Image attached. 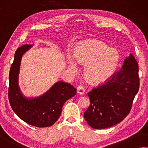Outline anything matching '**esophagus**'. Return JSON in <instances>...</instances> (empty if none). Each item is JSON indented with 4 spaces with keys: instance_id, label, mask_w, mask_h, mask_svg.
Here are the masks:
<instances>
[{
    "instance_id": "1",
    "label": "esophagus",
    "mask_w": 148,
    "mask_h": 148,
    "mask_svg": "<svg viewBox=\"0 0 148 148\" xmlns=\"http://www.w3.org/2000/svg\"><path fill=\"white\" fill-rule=\"evenodd\" d=\"M77 93L80 94V95H82L85 92V90L83 86H79L77 88Z\"/></svg>"
}]
</instances>
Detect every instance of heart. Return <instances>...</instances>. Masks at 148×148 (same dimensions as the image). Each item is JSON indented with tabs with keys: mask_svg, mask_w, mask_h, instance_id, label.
Listing matches in <instances>:
<instances>
[{
	"mask_svg": "<svg viewBox=\"0 0 148 148\" xmlns=\"http://www.w3.org/2000/svg\"><path fill=\"white\" fill-rule=\"evenodd\" d=\"M73 56L69 57L68 59L69 67L76 69V61L85 64L84 76L88 82L93 84H100L110 79L115 71L120 59L115 49L97 39L79 43L74 49Z\"/></svg>",
	"mask_w": 148,
	"mask_h": 148,
	"instance_id": "1",
	"label": "heart"
}]
</instances>
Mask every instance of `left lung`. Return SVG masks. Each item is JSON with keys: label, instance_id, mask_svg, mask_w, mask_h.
<instances>
[{"label": "left lung", "instance_id": "obj_1", "mask_svg": "<svg viewBox=\"0 0 148 148\" xmlns=\"http://www.w3.org/2000/svg\"><path fill=\"white\" fill-rule=\"evenodd\" d=\"M139 84L138 63L131 53L109 81L88 93L90 106L84 116L89 126L105 129L123 121L131 110Z\"/></svg>", "mask_w": 148, "mask_h": 148}]
</instances>
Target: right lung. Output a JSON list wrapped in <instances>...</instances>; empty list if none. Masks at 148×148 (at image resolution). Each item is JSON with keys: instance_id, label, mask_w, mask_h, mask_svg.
I'll use <instances>...</instances> for the list:
<instances>
[{"instance_id": "add662e5", "label": "right lung", "mask_w": 148, "mask_h": 148, "mask_svg": "<svg viewBox=\"0 0 148 148\" xmlns=\"http://www.w3.org/2000/svg\"><path fill=\"white\" fill-rule=\"evenodd\" d=\"M32 46L25 44L15 52L9 74V101L14 112L25 122L38 127H49L59 118L63 104L76 95L77 89L70 84L58 81L40 96L25 97L19 87V73L22 57Z\"/></svg>"}]
</instances>
